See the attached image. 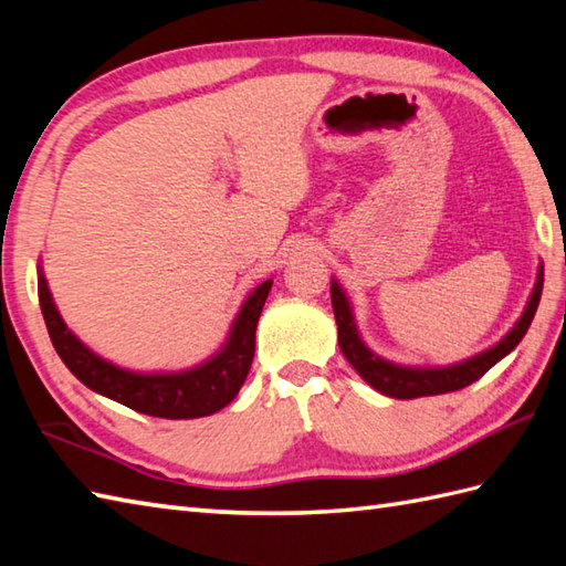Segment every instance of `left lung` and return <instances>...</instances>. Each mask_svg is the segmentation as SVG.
<instances>
[{"label": "left lung", "mask_w": 566, "mask_h": 566, "mask_svg": "<svg viewBox=\"0 0 566 566\" xmlns=\"http://www.w3.org/2000/svg\"><path fill=\"white\" fill-rule=\"evenodd\" d=\"M539 294H543V270L537 274V284L533 290L531 302H527L525 314L515 323V328L491 350L476 355L467 363L442 367V369H411V367H396L391 363H384L377 355H371L363 340L357 338L355 321L347 306V298L340 292L338 282H331V298H333V314L338 323V343L347 363L355 367V371L363 377L369 387L391 396V399H418V396H436L464 389L469 384L482 379L486 371L494 367L499 359L506 357L515 345L523 340V335L531 328L535 318V311L539 304Z\"/></svg>", "instance_id": "8db88e82"}]
</instances>
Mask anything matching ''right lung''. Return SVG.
<instances>
[{"mask_svg": "<svg viewBox=\"0 0 566 566\" xmlns=\"http://www.w3.org/2000/svg\"><path fill=\"white\" fill-rule=\"evenodd\" d=\"M270 286L272 280L262 282L248 296L233 323L231 338L219 355L201 367L179 371V375H134V371L118 369L90 353L60 318L43 274L39 276V302L55 353L84 387L134 408L138 413L179 420L211 416L235 399L248 377L252 355H255V328Z\"/></svg>", "mask_w": 566, "mask_h": 566, "instance_id": "right-lung-1", "label": "right lung"}]
</instances>
